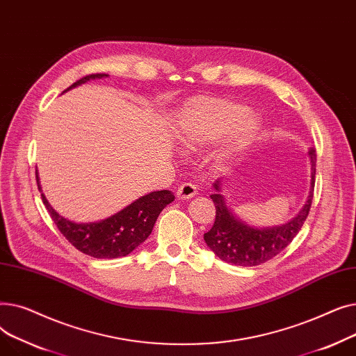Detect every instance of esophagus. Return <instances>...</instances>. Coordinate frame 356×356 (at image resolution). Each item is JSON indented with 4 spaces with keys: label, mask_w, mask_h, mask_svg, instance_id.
<instances>
[{
    "label": "esophagus",
    "mask_w": 356,
    "mask_h": 356,
    "mask_svg": "<svg viewBox=\"0 0 356 356\" xmlns=\"http://www.w3.org/2000/svg\"><path fill=\"white\" fill-rule=\"evenodd\" d=\"M197 191H199V188H197L196 184H193V183H183V184L179 186L176 195L181 200H188V199L193 197L197 193Z\"/></svg>",
    "instance_id": "esophagus-1"
}]
</instances>
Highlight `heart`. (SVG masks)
I'll list each match as a JSON object with an SVG mask.
<instances>
[{"label":"heart","mask_w":356,"mask_h":356,"mask_svg":"<svg viewBox=\"0 0 356 356\" xmlns=\"http://www.w3.org/2000/svg\"><path fill=\"white\" fill-rule=\"evenodd\" d=\"M179 137L186 147L216 140L225 131L218 157L227 160L245 148L257 136L261 121L257 114L229 98L197 97L186 102L179 114Z\"/></svg>","instance_id":"heart-1"}]
</instances>
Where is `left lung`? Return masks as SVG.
<instances>
[{
  "label": "left lung",
  "instance_id": "1",
  "mask_svg": "<svg viewBox=\"0 0 356 356\" xmlns=\"http://www.w3.org/2000/svg\"><path fill=\"white\" fill-rule=\"evenodd\" d=\"M312 163V191L309 193L305 208L298 212L286 225L274 228H254L248 223L236 218L228 208L225 197L220 195V183L216 180L213 184L215 192L211 195L216 208L213 227L203 235L204 242L225 263L242 267H254L264 264L266 261L274 258L282 252L294 236L302 229L309 215L316 175V152L312 148L309 152Z\"/></svg>",
  "mask_w": 356,
  "mask_h": 356
}]
</instances>
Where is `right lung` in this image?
<instances>
[{
    "mask_svg": "<svg viewBox=\"0 0 356 356\" xmlns=\"http://www.w3.org/2000/svg\"><path fill=\"white\" fill-rule=\"evenodd\" d=\"M108 76L105 73H93L74 82L66 90L82 85L90 79ZM65 90V92H66ZM39 191H42L39 176H35ZM42 200L53 222L70 244L81 252L93 258H118L133 252L152 234L160 212L175 200L170 191L152 192L128 204L118 213L99 222L76 223L56 212L44 195Z\"/></svg>",
    "mask_w": 356,
    "mask_h": 356,
    "instance_id": "obj_1",
    "label": "right lung"
}]
</instances>
